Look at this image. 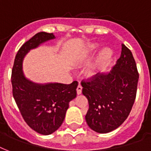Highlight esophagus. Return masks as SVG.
Returning a JSON list of instances; mask_svg holds the SVG:
<instances>
[{
    "label": "esophagus",
    "instance_id": "34e87169",
    "mask_svg": "<svg viewBox=\"0 0 151 151\" xmlns=\"http://www.w3.org/2000/svg\"><path fill=\"white\" fill-rule=\"evenodd\" d=\"M81 92H82V87H81V85H79L78 86V88H77V94H81Z\"/></svg>",
    "mask_w": 151,
    "mask_h": 151
}]
</instances>
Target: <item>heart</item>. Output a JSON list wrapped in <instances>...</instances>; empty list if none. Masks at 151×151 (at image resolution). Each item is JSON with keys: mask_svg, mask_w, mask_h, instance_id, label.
Masks as SVG:
<instances>
[{"mask_svg": "<svg viewBox=\"0 0 151 151\" xmlns=\"http://www.w3.org/2000/svg\"><path fill=\"white\" fill-rule=\"evenodd\" d=\"M97 48H98V45H90L86 50H85L82 53H81V57L84 58V57L88 56L89 55L92 54L93 52H96ZM111 56H112V52H111L110 49L106 48V49L102 51L100 54H99V58L97 59L96 65L97 66H99V65H103V64L106 63V62L110 60ZM94 70H96V69H93V70H92V73H95Z\"/></svg>", "mask_w": 151, "mask_h": 151, "instance_id": "1", "label": "heart"}]
</instances>
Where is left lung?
Returning a JSON list of instances; mask_svg holds the SVG:
<instances>
[{
	"label": "left lung",
	"mask_w": 151,
	"mask_h": 151,
	"mask_svg": "<svg viewBox=\"0 0 151 151\" xmlns=\"http://www.w3.org/2000/svg\"><path fill=\"white\" fill-rule=\"evenodd\" d=\"M138 80L132 53L122 44L121 56L110 72L81 83L89 104L85 120L90 129L107 133L126 120L136 99Z\"/></svg>",
	"instance_id": "1"
}]
</instances>
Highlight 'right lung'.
I'll use <instances>...</instances> for the list:
<instances>
[{
  "mask_svg": "<svg viewBox=\"0 0 151 151\" xmlns=\"http://www.w3.org/2000/svg\"><path fill=\"white\" fill-rule=\"evenodd\" d=\"M55 38L53 34L40 32L22 45L15 55L12 85L15 103L28 125L41 135H50L61 126L69 103L77 96L78 81L37 84L28 80L22 71L25 55L47 41Z\"/></svg>",
  "mask_w": 151,
  "mask_h": 151,
  "instance_id": "1",
  "label": "right lung"
}]
</instances>
